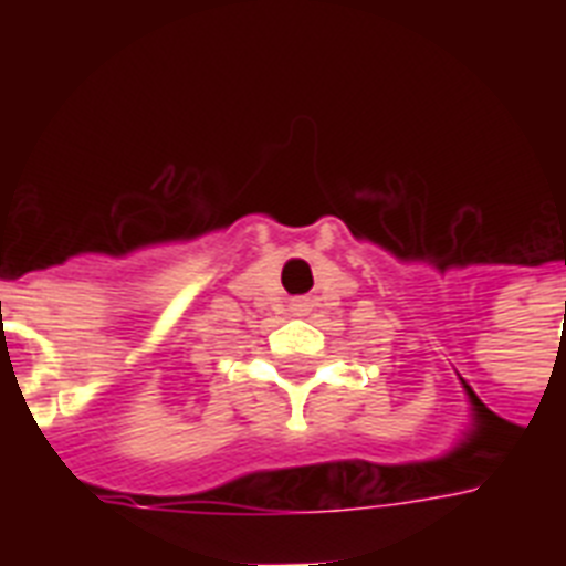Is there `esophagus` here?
Instances as JSON below:
<instances>
[{
  "label": "esophagus",
  "mask_w": 566,
  "mask_h": 566,
  "mask_svg": "<svg viewBox=\"0 0 566 566\" xmlns=\"http://www.w3.org/2000/svg\"><path fill=\"white\" fill-rule=\"evenodd\" d=\"M311 311V305L305 300H296L293 302V314H296V317H305V314H308Z\"/></svg>",
  "instance_id": "obj_1"
}]
</instances>
